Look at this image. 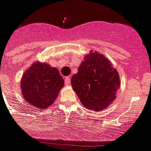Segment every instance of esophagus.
Returning a JSON list of instances; mask_svg holds the SVG:
<instances>
[{"mask_svg":"<svg viewBox=\"0 0 151 151\" xmlns=\"http://www.w3.org/2000/svg\"><path fill=\"white\" fill-rule=\"evenodd\" d=\"M65 85H66V86H68V85H69V84L71 83V79H70V77L69 76L65 77Z\"/></svg>","mask_w":151,"mask_h":151,"instance_id":"34e87169","label":"esophagus"}]
</instances>
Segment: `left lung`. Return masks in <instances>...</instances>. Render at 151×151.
I'll return each instance as SVG.
<instances>
[{"label":"left lung","mask_w":151,"mask_h":151,"mask_svg":"<svg viewBox=\"0 0 151 151\" xmlns=\"http://www.w3.org/2000/svg\"><path fill=\"white\" fill-rule=\"evenodd\" d=\"M71 83L83 106L97 112L106 109L114 101L120 86V76L112 63L93 50L85 56Z\"/></svg>","instance_id":"1"}]
</instances>
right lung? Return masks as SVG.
I'll list each match as a JSON object with an SVG mask.
<instances>
[{
	"label": "right lung",
	"instance_id": "1",
	"mask_svg": "<svg viewBox=\"0 0 151 151\" xmlns=\"http://www.w3.org/2000/svg\"><path fill=\"white\" fill-rule=\"evenodd\" d=\"M20 83L26 101L33 107L42 109L54 102L64 86V79L56 68L37 61L26 70Z\"/></svg>",
	"mask_w": 151,
	"mask_h": 151
}]
</instances>
